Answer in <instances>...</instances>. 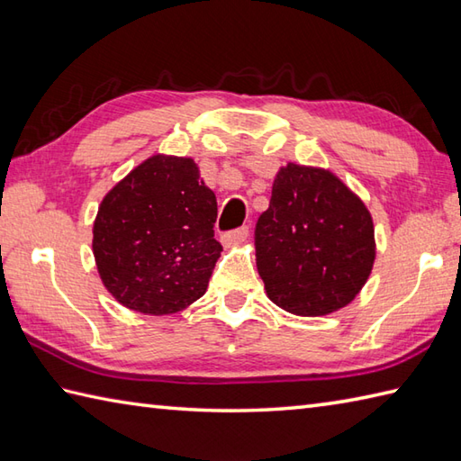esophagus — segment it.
I'll return each instance as SVG.
<instances>
[{"instance_id":"1","label":"esophagus","mask_w":461,"mask_h":461,"mask_svg":"<svg viewBox=\"0 0 461 461\" xmlns=\"http://www.w3.org/2000/svg\"><path fill=\"white\" fill-rule=\"evenodd\" d=\"M248 238H249V228H240V230H233V231L223 233L221 241H223L228 248H231V246H238V243L248 241Z\"/></svg>"}]
</instances>
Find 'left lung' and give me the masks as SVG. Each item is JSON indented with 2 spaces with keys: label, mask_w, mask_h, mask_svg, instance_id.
Returning <instances> with one entry per match:
<instances>
[{
  "label": "left lung",
  "mask_w": 461,
  "mask_h": 461,
  "mask_svg": "<svg viewBox=\"0 0 461 461\" xmlns=\"http://www.w3.org/2000/svg\"><path fill=\"white\" fill-rule=\"evenodd\" d=\"M375 258L372 215L339 176L317 166H281L256 228L258 271L277 307L301 317L347 307Z\"/></svg>",
  "instance_id": "left-lung-1"
}]
</instances>
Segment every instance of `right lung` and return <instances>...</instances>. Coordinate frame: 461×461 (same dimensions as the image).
<instances>
[{"mask_svg": "<svg viewBox=\"0 0 461 461\" xmlns=\"http://www.w3.org/2000/svg\"><path fill=\"white\" fill-rule=\"evenodd\" d=\"M215 194L185 156L154 154L104 195L93 253L106 291L144 315H172L198 301L221 246Z\"/></svg>", "mask_w": 461, "mask_h": 461, "instance_id": "add662e5", "label": "right lung"}]
</instances>
